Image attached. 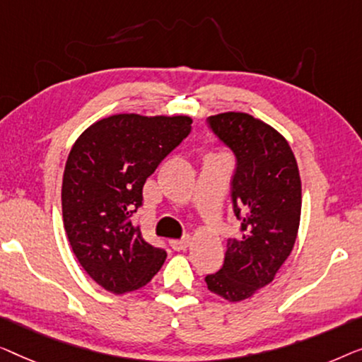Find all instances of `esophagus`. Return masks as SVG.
I'll list each match as a JSON object with an SVG mask.
<instances>
[{
  "instance_id": "esophagus-1",
  "label": "esophagus",
  "mask_w": 362,
  "mask_h": 362,
  "mask_svg": "<svg viewBox=\"0 0 362 362\" xmlns=\"http://www.w3.org/2000/svg\"><path fill=\"white\" fill-rule=\"evenodd\" d=\"M190 246V236H183L182 239H172L170 247L174 251H185V249Z\"/></svg>"
}]
</instances>
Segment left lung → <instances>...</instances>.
I'll return each instance as SVG.
<instances>
[{"label": "left lung", "instance_id": "1", "mask_svg": "<svg viewBox=\"0 0 362 362\" xmlns=\"http://www.w3.org/2000/svg\"><path fill=\"white\" fill-rule=\"evenodd\" d=\"M208 126L236 157L231 200L241 234L228 239L223 267L205 282L228 302H241L271 284L292 252L302 182L288 142L272 126L236 111L210 116Z\"/></svg>", "mask_w": 362, "mask_h": 362}]
</instances>
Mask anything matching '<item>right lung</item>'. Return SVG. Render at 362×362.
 Here are the masks:
<instances>
[{
	"instance_id": "obj_1",
	"label": "right lung",
	"mask_w": 362,
	"mask_h": 362,
	"mask_svg": "<svg viewBox=\"0 0 362 362\" xmlns=\"http://www.w3.org/2000/svg\"><path fill=\"white\" fill-rule=\"evenodd\" d=\"M190 116L113 115L81 132L62 180V216L85 272L116 295L144 287L167 252L142 238L131 216L157 165L192 131Z\"/></svg>"
}]
</instances>
